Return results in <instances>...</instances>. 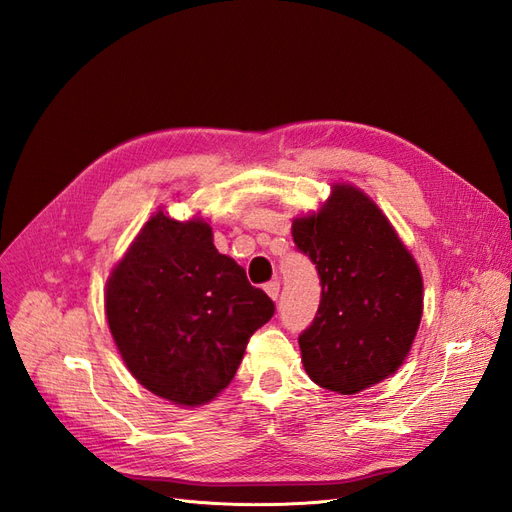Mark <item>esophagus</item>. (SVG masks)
I'll list each match as a JSON object with an SVG mask.
<instances>
[{
	"instance_id": "esophagus-1",
	"label": "esophagus",
	"mask_w": 512,
	"mask_h": 512,
	"mask_svg": "<svg viewBox=\"0 0 512 512\" xmlns=\"http://www.w3.org/2000/svg\"><path fill=\"white\" fill-rule=\"evenodd\" d=\"M265 292L269 294V297H271L273 301H277V297H280V282L273 280V282L265 284Z\"/></svg>"
}]
</instances>
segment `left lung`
I'll return each instance as SVG.
<instances>
[{"mask_svg":"<svg viewBox=\"0 0 512 512\" xmlns=\"http://www.w3.org/2000/svg\"><path fill=\"white\" fill-rule=\"evenodd\" d=\"M299 252L314 262L322 297L299 335L307 376L354 395L395 374L423 316V277L378 205L335 183L318 213L292 222Z\"/></svg>","mask_w":512,"mask_h":512,"instance_id":"left-lung-1","label":"left lung"}]
</instances>
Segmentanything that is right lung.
<instances>
[{
	"instance_id": "1",
	"label": "right lung",
	"mask_w": 512,
	"mask_h": 512,
	"mask_svg": "<svg viewBox=\"0 0 512 512\" xmlns=\"http://www.w3.org/2000/svg\"><path fill=\"white\" fill-rule=\"evenodd\" d=\"M106 320L130 374L177 406L218 397L275 305L220 254L203 218L153 213L106 282Z\"/></svg>"
}]
</instances>
